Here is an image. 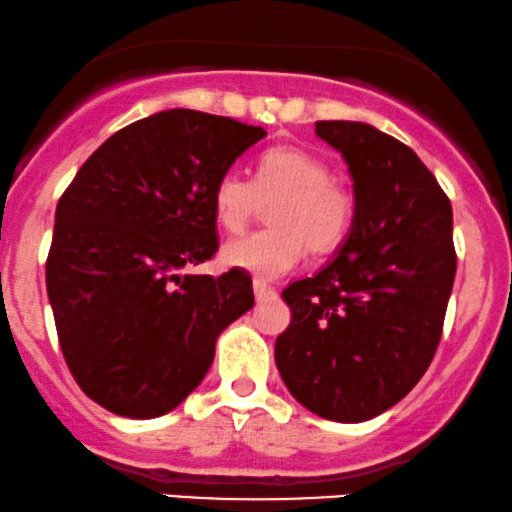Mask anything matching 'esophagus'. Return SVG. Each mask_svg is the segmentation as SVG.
I'll return each instance as SVG.
<instances>
[{
	"label": "esophagus",
	"mask_w": 512,
	"mask_h": 512,
	"mask_svg": "<svg viewBox=\"0 0 512 512\" xmlns=\"http://www.w3.org/2000/svg\"><path fill=\"white\" fill-rule=\"evenodd\" d=\"M254 294H256V301H263V299H273L275 296V289L266 285L263 280H256L254 282Z\"/></svg>",
	"instance_id": "esophagus-1"
}]
</instances>
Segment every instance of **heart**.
Wrapping results in <instances>:
<instances>
[{
	"label": "heart",
	"instance_id": "heart-1",
	"mask_svg": "<svg viewBox=\"0 0 512 512\" xmlns=\"http://www.w3.org/2000/svg\"><path fill=\"white\" fill-rule=\"evenodd\" d=\"M268 208L266 230L232 239L223 249V263L251 273L258 280H275L292 270L304 256H325L349 235L353 223L351 189L332 178L325 159L301 147H273L256 163L254 180L227 170L213 187V213L225 232H242Z\"/></svg>",
	"mask_w": 512,
	"mask_h": 512
}]
</instances>
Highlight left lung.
<instances>
[{
	"mask_svg": "<svg viewBox=\"0 0 512 512\" xmlns=\"http://www.w3.org/2000/svg\"><path fill=\"white\" fill-rule=\"evenodd\" d=\"M353 178L351 232L282 296L275 363L301 406L363 422L408 394L437 353L456 277L451 201L413 149L368 123L318 121Z\"/></svg>",
	"mask_w": 512,
	"mask_h": 512,
	"instance_id": "left-lung-1",
	"label": "left lung"
}]
</instances>
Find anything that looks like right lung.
<instances>
[{"mask_svg": "<svg viewBox=\"0 0 512 512\" xmlns=\"http://www.w3.org/2000/svg\"><path fill=\"white\" fill-rule=\"evenodd\" d=\"M266 130L170 109L82 163L56 206L47 294L78 387L123 418H159L199 387L216 339L254 306L244 270L180 275L218 251L213 187Z\"/></svg>", "mask_w": 512, "mask_h": 512, "instance_id": "right-lung-1", "label": "right lung"}]
</instances>
